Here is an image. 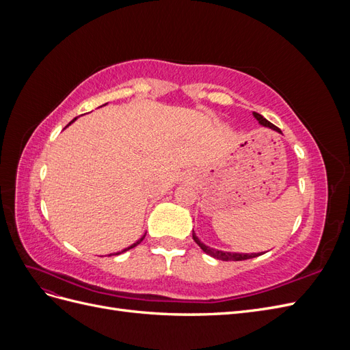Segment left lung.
Listing matches in <instances>:
<instances>
[{
  "mask_svg": "<svg viewBox=\"0 0 350 350\" xmlns=\"http://www.w3.org/2000/svg\"><path fill=\"white\" fill-rule=\"evenodd\" d=\"M254 118H256L258 121V124L264 125V126H269V129L278 131V133H282L276 125H273L270 121H267L266 118H264L262 115L257 113V112H252ZM193 239L196 241L197 245L203 250L206 254H208V256H211L213 258H217V260H221V261H242V260H250V258H254V257H258L261 256L260 252H252V254H241V252H228V251H220V250H215V248H210L207 247L206 243L201 242L198 239V237L194 234L193 230Z\"/></svg>",
  "mask_w": 350,
  "mask_h": 350,
  "instance_id": "left-lung-1",
  "label": "left lung"
}]
</instances>
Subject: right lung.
I'll return each mask as SVG.
<instances>
[{
  "label": "right lung",
  "mask_w": 350,
  "mask_h": 350,
  "mask_svg": "<svg viewBox=\"0 0 350 350\" xmlns=\"http://www.w3.org/2000/svg\"><path fill=\"white\" fill-rule=\"evenodd\" d=\"M76 120H77V118H74V120H72V121H71V122H74V121H76ZM71 122H70V124H71ZM70 124H68V125H70ZM144 237H146V235H143V237H142V238H140V239H139V241H137V242H134V243H133V245H130V247H129V248H124V250H122V251H120V252H116V254H115V256H118V254H121V252H125V251H129V250H131V248H134V247H137V245H139V243H140V242H142V241H143V239H144ZM109 256H111V254H109ZM112 256H113V254H112Z\"/></svg>",
  "instance_id": "right-lung-1"
}]
</instances>
